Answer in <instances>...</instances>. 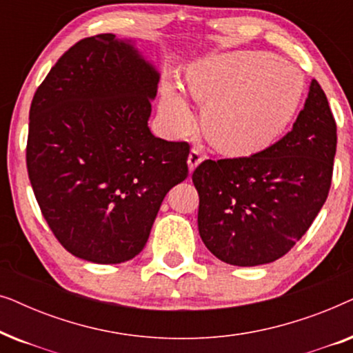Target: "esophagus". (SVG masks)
<instances>
[{"mask_svg": "<svg viewBox=\"0 0 353 353\" xmlns=\"http://www.w3.org/2000/svg\"><path fill=\"white\" fill-rule=\"evenodd\" d=\"M202 162V156L197 149H191L190 156H188V167H190V172H194V168Z\"/></svg>", "mask_w": 353, "mask_h": 353, "instance_id": "1", "label": "esophagus"}]
</instances>
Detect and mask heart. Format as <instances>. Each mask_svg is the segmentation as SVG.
I'll return each instance as SVG.
<instances>
[{
    "instance_id": "1",
    "label": "heart",
    "mask_w": 353,
    "mask_h": 353,
    "mask_svg": "<svg viewBox=\"0 0 353 353\" xmlns=\"http://www.w3.org/2000/svg\"><path fill=\"white\" fill-rule=\"evenodd\" d=\"M191 96L204 105L202 125L212 144L231 156H249L270 146L296 115L303 83L299 72L262 51H233L194 62L186 74ZM167 132L185 137L196 114L176 81L161 93Z\"/></svg>"
}]
</instances>
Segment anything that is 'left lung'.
Listing matches in <instances>:
<instances>
[{"instance_id": "left-lung-1", "label": "left lung", "mask_w": 353, "mask_h": 353, "mask_svg": "<svg viewBox=\"0 0 353 353\" xmlns=\"http://www.w3.org/2000/svg\"><path fill=\"white\" fill-rule=\"evenodd\" d=\"M336 122L325 91L310 81L291 132L250 157L204 161L192 173L197 226L221 262H274L307 233L325 204L336 156Z\"/></svg>"}]
</instances>
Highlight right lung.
<instances>
[{
  "mask_svg": "<svg viewBox=\"0 0 353 353\" xmlns=\"http://www.w3.org/2000/svg\"><path fill=\"white\" fill-rule=\"evenodd\" d=\"M161 80L132 40L103 33L61 56L30 105L27 168L41 214L75 257L122 263L188 176L186 143L154 137Z\"/></svg>",
  "mask_w": 353,
  "mask_h": 353,
  "instance_id": "right-lung-1",
  "label": "right lung"
}]
</instances>
